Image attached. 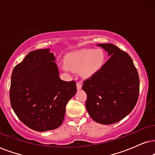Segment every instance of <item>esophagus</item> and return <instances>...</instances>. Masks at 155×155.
Instances as JSON below:
<instances>
[{
  "label": "esophagus",
  "instance_id": "1",
  "mask_svg": "<svg viewBox=\"0 0 155 155\" xmlns=\"http://www.w3.org/2000/svg\"><path fill=\"white\" fill-rule=\"evenodd\" d=\"M82 87V84L80 83V82H77L76 83V88H77L78 90H80Z\"/></svg>",
  "mask_w": 155,
  "mask_h": 155
}]
</instances>
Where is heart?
<instances>
[{
    "label": "heart",
    "instance_id": "b5f03b06",
    "mask_svg": "<svg viewBox=\"0 0 155 155\" xmlns=\"http://www.w3.org/2000/svg\"><path fill=\"white\" fill-rule=\"evenodd\" d=\"M105 54L101 49H82L70 52L65 57V69L79 70L84 77H90L98 71L104 62Z\"/></svg>",
    "mask_w": 155,
    "mask_h": 155
}]
</instances>
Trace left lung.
Wrapping results in <instances>:
<instances>
[{
	"instance_id": "left-lung-1",
	"label": "left lung",
	"mask_w": 155,
	"mask_h": 155,
	"mask_svg": "<svg viewBox=\"0 0 155 155\" xmlns=\"http://www.w3.org/2000/svg\"><path fill=\"white\" fill-rule=\"evenodd\" d=\"M110 58L82 88L87 95L86 108L96 122L110 125L124 118L137 102L140 79L131 57L113 44H99Z\"/></svg>"
}]
</instances>
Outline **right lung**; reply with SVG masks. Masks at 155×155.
Wrapping results in <instances>:
<instances>
[{
    "mask_svg": "<svg viewBox=\"0 0 155 155\" xmlns=\"http://www.w3.org/2000/svg\"><path fill=\"white\" fill-rule=\"evenodd\" d=\"M49 49L30 51L14 68L10 101L18 118L30 129L51 130L62 124L66 106L76 93V81L59 78Z\"/></svg>",
    "mask_w": 155,
    "mask_h": 155,
    "instance_id": "right-lung-1",
    "label": "right lung"
}]
</instances>
